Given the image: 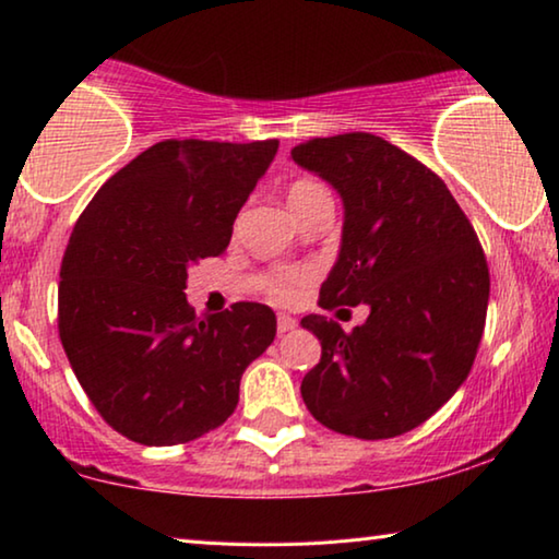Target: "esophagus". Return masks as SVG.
Here are the masks:
<instances>
[{
    "label": "esophagus",
    "mask_w": 559,
    "mask_h": 559,
    "mask_svg": "<svg viewBox=\"0 0 559 559\" xmlns=\"http://www.w3.org/2000/svg\"><path fill=\"white\" fill-rule=\"evenodd\" d=\"M296 328V320L292 314H278V332L284 335V332H292Z\"/></svg>",
    "instance_id": "1"
}]
</instances>
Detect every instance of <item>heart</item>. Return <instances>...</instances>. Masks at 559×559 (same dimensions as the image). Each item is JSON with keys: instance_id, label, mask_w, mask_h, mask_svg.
I'll use <instances>...</instances> for the list:
<instances>
[{"instance_id": "obj_1", "label": "heart", "mask_w": 559, "mask_h": 559, "mask_svg": "<svg viewBox=\"0 0 559 559\" xmlns=\"http://www.w3.org/2000/svg\"><path fill=\"white\" fill-rule=\"evenodd\" d=\"M328 193L320 182L314 180H296L288 188V203L294 211L309 203L312 198ZM314 281V267L309 265H275L263 275V292L275 304H296Z\"/></svg>"}]
</instances>
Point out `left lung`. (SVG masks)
Instances as JSON below:
<instances>
[{
	"mask_svg": "<svg viewBox=\"0 0 559 559\" xmlns=\"http://www.w3.org/2000/svg\"><path fill=\"white\" fill-rule=\"evenodd\" d=\"M343 198L341 258L320 307L371 314L345 332L309 314L322 358L301 381L309 413L335 433L379 441L418 428L449 402L483 341L490 271L477 231L433 169L373 133L292 150Z\"/></svg>",
	"mask_w": 559,
	"mask_h": 559,
	"instance_id": "left-lung-1",
	"label": "left lung"
}]
</instances>
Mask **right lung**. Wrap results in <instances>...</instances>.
I'll return each mask as SVG.
<instances>
[{
  "mask_svg": "<svg viewBox=\"0 0 559 559\" xmlns=\"http://www.w3.org/2000/svg\"><path fill=\"white\" fill-rule=\"evenodd\" d=\"M278 141L167 139L118 169L76 218L61 260L59 337L112 430L175 447L222 426L275 337L258 301L198 317L188 267L222 255Z\"/></svg>",
  "mask_w": 559,
  "mask_h": 559,
  "instance_id": "right-lung-1",
  "label": "right lung"
}]
</instances>
